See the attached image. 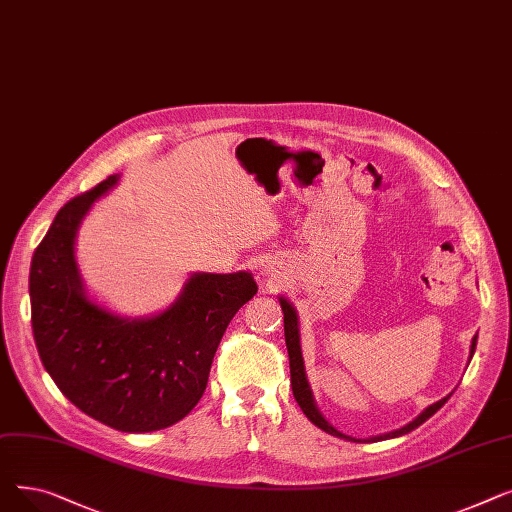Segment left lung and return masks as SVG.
I'll return each instance as SVG.
<instances>
[{"label":"left lung","mask_w":512,"mask_h":512,"mask_svg":"<svg viewBox=\"0 0 512 512\" xmlns=\"http://www.w3.org/2000/svg\"><path fill=\"white\" fill-rule=\"evenodd\" d=\"M280 305H282V311H284V338H286V348H288V361H290V386H292V394L294 398H297L299 407L303 409V413L307 415V419L311 423H315L319 429H324V432L332 434V436H338V438H344V440H353L348 438L344 434H340L338 429H334L324 417H321V413L317 411L315 402H313V396H311V390H309V384H307V378H305V369H303V357H301V342H299V326H297V313H294L292 305L286 301V299H280ZM475 346H477V336L473 338V344H471V357L475 353ZM450 396L438 400L436 405L427 407L415 421H411L409 425H405L402 429H396V432L392 434H386V436H380V438H371V440H363V442H373V440H384V438H396V436H402V434H409L413 432L415 427H419L423 421H427L429 417H432L444 402L448 400ZM359 442V440H357Z\"/></svg>","instance_id":"obj_1"}]
</instances>
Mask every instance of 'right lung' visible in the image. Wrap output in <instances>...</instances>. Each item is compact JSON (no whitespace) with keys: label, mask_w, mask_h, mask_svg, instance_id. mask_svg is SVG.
<instances>
[{"label":"right lung","mask_w":512,"mask_h":512,"mask_svg":"<svg viewBox=\"0 0 512 512\" xmlns=\"http://www.w3.org/2000/svg\"><path fill=\"white\" fill-rule=\"evenodd\" d=\"M116 180L107 176L70 199L39 242L29 278L31 321L39 357L72 405L118 432L143 434L195 409L220 340L257 284L249 272L195 274L168 311L141 321L91 303L74 263V236Z\"/></svg>","instance_id":"right-lung-1"}]
</instances>
